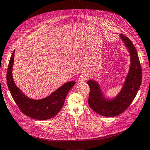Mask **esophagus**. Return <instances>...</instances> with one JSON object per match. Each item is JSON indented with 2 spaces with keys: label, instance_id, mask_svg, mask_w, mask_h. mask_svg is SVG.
Instances as JSON below:
<instances>
[{
  "label": "esophagus",
  "instance_id": "esophagus-1",
  "mask_svg": "<svg viewBox=\"0 0 150 150\" xmlns=\"http://www.w3.org/2000/svg\"><path fill=\"white\" fill-rule=\"evenodd\" d=\"M88 79V76L86 74H82L79 76V82H83L86 81Z\"/></svg>",
  "mask_w": 150,
  "mask_h": 150
}]
</instances>
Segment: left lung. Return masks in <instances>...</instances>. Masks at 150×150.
<instances>
[{"label":"left lung","instance_id":"1","mask_svg":"<svg viewBox=\"0 0 150 150\" xmlns=\"http://www.w3.org/2000/svg\"><path fill=\"white\" fill-rule=\"evenodd\" d=\"M120 36L128 49L131 59L129 74L117 97L106 100L97 82L92 80L87 82L90 87L88 105L95 112L103 116H116L126 110L134 100L142 83V72L137 52L129 38L123 34Z\"/></svg>","mask_w":150,"mask_h":150}]
</instances>
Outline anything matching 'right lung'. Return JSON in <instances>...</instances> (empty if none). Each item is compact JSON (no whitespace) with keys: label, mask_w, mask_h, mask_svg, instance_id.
I'll use <instances>...</instances> for the list:
<instances>
[{"label":"right lung","mask_w":150,"mask_h":150,"mask_svg":"<svg viewBox=\"0 0 150 150\" xmlns=\"http://www.w3.org/2000/svg\"><path fill=\"white\" fill-rule=\"evenodd\" d=\"M15 50L12 53L8 66L7 82L10 92L21 111L30 117L46 120L54 117L63 108L66 97L76 83L74 81L65 83L50 96L44 99L35 100L30 99L22 93L14 82L12 67L14 62Z\"/></svg>","instance_id":"1"}]
</instances>
